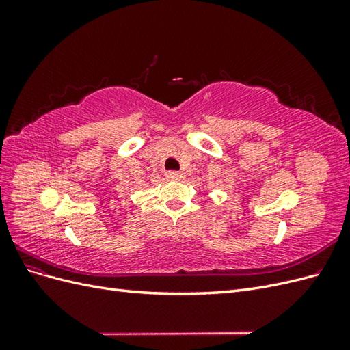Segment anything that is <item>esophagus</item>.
Wrapping results in <instances>:
<instances>
[{"label":"esophagus","mask_w":350,"mask_h":350,"mask_svg":"<svg viewBox=\"0 0 350 350\" xmlns=\"http://www.w3.org/2000/svg\"><path fill=\"white\" fill-rule=\"evenodd\" d=\"M165 175L169 179H172V181H179V179L184 178V174H179V172H175V171H167V172H165Z\"/></svg>","instance_id":"esophagus-1"}]
</instances>
